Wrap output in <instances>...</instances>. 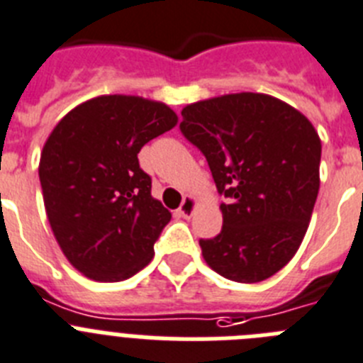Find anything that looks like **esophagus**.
Listing matches in <instances>:
<instances>
[{"instance_id": "obj_1", "label": "esophagus", "mask_w": 363, "mask_h": 363, "mask_svg": "<svg viewBox=\"0 0 363 363\" xmlns=\"http://www.w3.org/2000/svg\"><path fill=\"white\" fill-rule=\"evenodd\" d=\"M195 208H197V199H195V197H191V195H186L184 199H182V204L179 206V216H182L184 219H188V217L194 216Z\"/></svg>"}]
</instances>
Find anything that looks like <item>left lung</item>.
Segmentation results:
<instances>
[{
  "mask_svg": "<svg viewBox=\"0 0 363 363\" xmlns=\"http://www.w3.org/2000/svg\"><path fill=\"white\" fill-rule=\"evenodd\" d=\"M181 131L228 199L219 234L199 241L206 264L238 283L274 276L298 252L320 190L314 125L270 94L234 93L188 104Z\"/></svg>",
  "mask_w": 363,
  "mask_h": 363,
  "instance_id": "obj_1",
  "label": "left lung"
}]
</instances>
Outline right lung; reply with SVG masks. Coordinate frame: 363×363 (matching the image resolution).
<instances>
[{
  "label": "right lung",
  "instance_id": "right-lung-1",
  "mask_svg": "<svg viewBox=\"0 0 363 363\" xmlns=\"http://www.w3.org/2000/svg\"><path fill=\"white\" fill-rule=\"evenodd\" d=\"M162 102L102 94L55 125L40 157L49 225L69 263L94 281H122L153 259L172 213L151 195L138 151L177 125Z\"/></svg>",
  "mask_w": 363,
  "mask_h": 363
}]
</instances>
